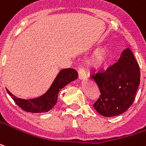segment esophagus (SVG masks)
Returning a JSON list of instances; mask_svg holds the SVG:
<instances>
[{
  "label": "esophagus",
  "mask_w": 146,
  "mask_h": 146,
  "mask_svg": "<svg viewBox=\"0 0 146 146\" xmlns=\"http://www.w3.org/2000/svg\"><path fill=\"white\" fill-rule=\"evenodd\" d=\"M79 73V78L80 80H83V79H85L87 77V73H86V70L84 67H80L78 70Z\"/></svg>",
  "instance_id": "34e87169"
}]
</instances>
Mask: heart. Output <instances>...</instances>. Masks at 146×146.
I'll list each match as a JSON object with an SVG mask.
<instances>
[{
    "label": "heart",
    "mask_w": 146,
    "mask_h": 146,
    "mask_svg": "<svg viewBox=\"0 0 146 146\" xmlns=\"http://www.w3.org/2000/svg\"><path fill=\"white\" fill-rule=\"evenodd\" d=\"M105 56H106V53H105L104 50L100 49L95 55L94 59V63L96 65L101 64L104 61Z\"/></svg>",
    "instance_id": "heart-1"
}]
</instances>
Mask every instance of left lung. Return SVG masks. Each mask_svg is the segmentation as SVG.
Returning <instances> with one entry per match:
<instances>
[{
    "instance_id": "left-lung-1",
    "label": "left lung",
    "mask_w": 146,
    "mask_h": 146,
    "mask_svg": "<svg viewBox=\"0 0 146 146\" xmlns=\"http://www.w3.org/2000/svg\"><path fill=\"white\" fill-rule=\"evenodd\" d=\"M100 96L94 104L97 111L112 117L126 111L135 100L140 84V68L130 48H126L116 63L107 70H92Z\"/></svg>"
}]
</instances>
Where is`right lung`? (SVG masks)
Instances as JSON below:
<instances>
[{
  "instance_id": "obj_1",
  "label": "right lung",
  "mask_w": 146,
  "mask_h": 146,
  "mask_svg": "<svg viewBox=\"0 0 146 146\" xmlns=\"http://www.w3.org/2000/svg\"><path fill=\"white\" fill-rule=\"evenodd\" d=\"M78 78V73L76 70L72 68L63 69L58 73L49 89L42 96L34 99L25 100L16 98L15 96L7 90L8 94L14 101L22 110L32 113H43L48 112L53 108L57 102L58 94L60 90L71 81Z\"/></svg>"
}]
</instances>
